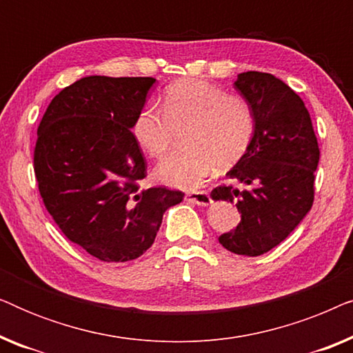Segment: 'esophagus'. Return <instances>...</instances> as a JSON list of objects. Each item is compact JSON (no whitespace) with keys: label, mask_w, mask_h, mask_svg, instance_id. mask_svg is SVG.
I'll return each instance as SVG.
<instances>
[{"label":"esophagus","mask_w":353,"mask_h":353,"mask_svg":"<svg viewBox=\"0 0 353 353\" xmlns=\"http://www.w3.org/2000/svg\"><path fill=\"white\" fill-rule=\"evenodd\" d=\"M186 201L192 202V204L197 205H209L212 204V197L207 191H196V192H188Z\"/></svg>","instance_id":"esophagus-1"}]
</instances>
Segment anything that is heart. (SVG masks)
Wrapping results in <instances>:
<instances>
[{"instance_id": "b5f03b06", "label": "heart", "mask_w": 353, "mask_h": 353, "mask_svg": "<svg viewBox=\"0 0 353 353\" xmlns=\"http://www.w3.org/2000/svg\"><path fill=\"white\" fill-rule=\"evenodd\" d=\"M185 148L156 167L168 185L196 190L215 167L234 165L249 151L255 134L254 110L239 94H226L204 80H181L168 86L162 108L148 104L133 123V137L144 152L161 159L181 132Z\"/></svg>"}]
</instances>
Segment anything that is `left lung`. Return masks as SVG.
<instances>
[{
    "label": "left lung",
    "mask_w": 353,
    "mask_h": 353,
    "mask_svg": "<svg viewBox=\"0 0 353 353\" xmlns=\"http://www.w3.org/2000/svg\"><path fill=\"white\" fill-rule=\"evenodd\" d=\"M234 88L255 115L249 151L226 173L243 188L223 185L214 201L234 202L241 221L219 241L238 255L257 257L283 243L313 204L320 149L310 114L283 80L263 72L238 75Z\"/></svg>",
    "instance_id": "obj_1"
}]
</instances>
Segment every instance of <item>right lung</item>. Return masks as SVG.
Instances as JSON below:
<instances>
[{
	"instance_id": "obj_1",
	"label": "right lung",
	"mask_w": 353,
	"mask_h": 353,
	"mask_svg": "<svg viewBox=\"0 0 353 353\" xmlns=\"http://www.w3.org/2000/svg\"><path fill=\"white\" fill-rule=\"evenodd\" d=\"M152 77L91 75L56 94L33 152L38 190L62 233L103 262H128L151 248L181 191L139 190L146 161L132 128Z\"/></svg>"
}]
</instances>
